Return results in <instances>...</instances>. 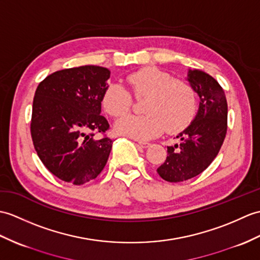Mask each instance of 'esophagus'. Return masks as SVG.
I'll list each match as a JSON object with an SVG mask.
<instances>
[{"label": "esophagus", "mask_w": 260, "mask_h": 260, "mask_svg": "<svg viewBox=\"0 0 260 260\" xmlns=\"http://www.w3.org/2000/svg\"><path fill=\"white\" fill-rule=\"evenodd\" d=\"M137 144L140 145V146H141L142 148H147V147L149 146V145H150V144L147 143V142H138Z\"/></svg>", "instance_id": "obj_1"}]
</instances>
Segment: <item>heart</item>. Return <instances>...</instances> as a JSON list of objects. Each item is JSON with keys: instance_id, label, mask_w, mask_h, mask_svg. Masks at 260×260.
<instances>
[{"instance_id": "b5f03b06", "label": "heart", "mask_w": 260, "mask_h": 260, "mask_svg": "<svg viewBox=\"0 0 260 260\" xmlns=\"http://www.w3.org/2000/svg\"><path fill=\"white\" fill-rule=\"evenodd\" d=\"M136 99H145L144 115H128L117 120L116 131L138 141H147L166 129L170 134L185 129L197 112L195 89L183 80L160 69L148 66L127 76ZM102 106L113 117H120L131 111L133 98L120 84H110L102 96Z\"/></svg>"}]
</instances>
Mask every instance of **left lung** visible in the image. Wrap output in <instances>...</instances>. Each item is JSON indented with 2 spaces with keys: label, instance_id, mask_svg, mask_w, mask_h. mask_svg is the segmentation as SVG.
Instances as JSON below:
<instances>
[{
  "label": "left lung",
  "instance_id": "1",
  "mask_svg": "<svg viewBox=\"0 0 260 260\" xmlns=\"http://www.w3.org/2000/svg\"><path fill=\"white\" fill-rule=\"evenodd\" d=\"M188 82L198 94V113L176 136L178 144L167 146L166 160L157 168L171 183L184 182L203 173L218 155L227 133V100L224 89L203 71H188Z\"/></svg>",
  "mask_w": 260,
  "mask_h": 260
}]
</instances>
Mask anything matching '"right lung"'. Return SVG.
I'll return each instance as SVG.
<instances>
[{"label": "right lung", "instance_id": "add662e5", "mask_svg": "<svg viewBox=\"0 0 260 260\" xmlns=\"http://www.w3.org/2000/svg\"><path fill=\"white\" fill-rule=\"evenodd\" d=\"M110 75L95 65L65 69L46 76L35 90L34 148L47 170L66 183L85 184L106 165L113 141L105 135L110 124L101 115V103Z\"/></svg>", "mask_w": 260, "mask_h": 260}]
</instances>
